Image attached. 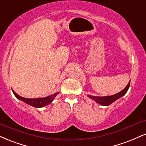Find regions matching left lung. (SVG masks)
I'll list each match as a JSON object with an SVG mask.
<instances>
[{
    "label": "left lung",
    "instance_id": "8db88e82",
    "mask_svg": "<svg viewBox=\"0 0 146 146\" xmlns=\"http://www.w3.org/2000/svg\"><path fill=\"white\" fill-rule=\"evenodd\" d=\"M130 80L129 82L126 86L125 87V88L123 90H122L121 91H120L119 93H117V94L110 95V96H105V97H96V96H93V95H88V97L92 100H94L95 102H96L97 103L99 104L102 105V106H109L112 103H113L114 102L116 101L117 100H118L119 98H121L122 96H123L125 93L128 91L129 87H130Z\"/></svg>",
    "mask_w": 146,
    "mask_h": 146
}]
</instances>
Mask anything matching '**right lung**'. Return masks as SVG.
Here are the masks:
<instances>
[{
	"label": "right lung",
	"mask_w": 146,
	"mask_h": 146,
	"mask_svg": "<svg viewBox=\"0 0 146 146\" xmlns=\"http://www.w3.org/2000/svg\"><path fill=\"white\" fill-rule=\"evenodd\" d=\"M12 92L14 93L15 96L16 97V98L18 99V100L24 102L25 103L31 106L36 107V108H42V107H44L45 106L49 104L50 103H51V102H53V100H54V98L57 96V95L59 93H56L53 95H49V96L46 97V98L29 99V98H23V97L20 96V95L16 94L13 90H12Z\"/></svg>",
	"instance_id": "obj_1"
}]
</instances>
